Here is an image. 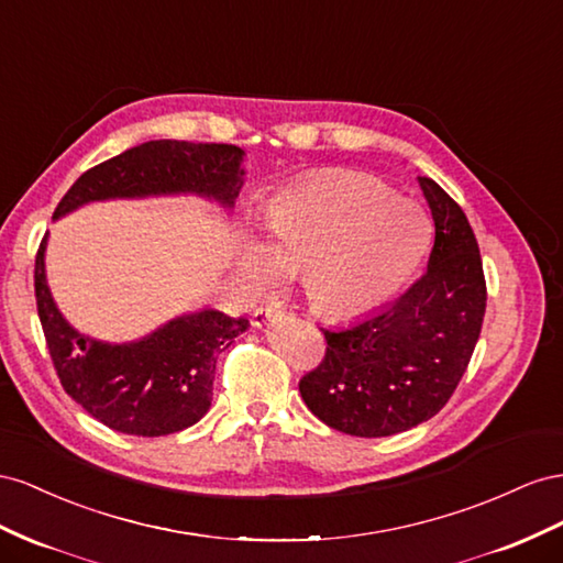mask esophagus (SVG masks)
Returning a JSON list of instances; mask_svg holds the SVG:
<instances>
[{"label": "esophagus", "mask_w": 563, "mask_h": 563, "mask_svg": "<svg viewBox=\"0 0 563 563\" xmlns=\"http://www.w3.org/2000/svg\"><path fill=\"white\" fill-rule=\"evenodd\" d=\"M283 313V309L280 307H276V303H262V307H256L254 309V313H252V323L256 325V328H262V325H266V320H271V318H278Z\"/></svg>", "instance_id": "esophagus-1"}]
</instances>
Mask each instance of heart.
<instances>
[{
  "label": "heart",
  "mask_w": 563,
  "mask_h": 563,
  "mask_svg": "<svg viewBox=\"0 0 563 563\" xmlns=\"http://www.w3.org/2000/svg\"><path fill=\"white\" fill-rule=\"evenodd\" d=\"M262 245L240 254V283L262 292L297 276L311 307L353 318L394 297L429 247V221L410 200L371 176L320 174L273 198Z\"/></svg>",
  "instance_id": "obj_1"
}]
</instances>
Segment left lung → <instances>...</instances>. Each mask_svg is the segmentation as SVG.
Returning a JSON list of instances; mask_svg holds the SVG:
<instances>
[{
	"label": "left lung",
	"mask_w": 563,
	"mask_h": 563,
	"mask_svg": "<svg viewBox=\"0 0 563 563\" xmlns=\"http://www.w3.org/2000/svg\"><path fill=\"white\" fill-rule=\"evenodd\" d=\"M433 217L427 273L389 307L346 328H320L325 356L299 379L303 404L328 427L377 439L437 415L467 371L486 313V276L462 207L429 176Z\"/></svg>",
	"instance_id": "1"
}]
</instances>
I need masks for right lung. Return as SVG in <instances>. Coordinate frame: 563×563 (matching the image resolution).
I'll return each mask as SVG.
<instances>
[{"mask_svg": "<svg viewBox=\"0 0 563 563\" xmlns=\"http://www.w3.org/2000/svg\"><path fill=\"white\" fill-rule=\"evenodd\" d=\"M243 151L231 143L148 141L87 169L58 202L54 219L106 198L200 192L231 207L240 190ZM42 238L35 256V299L46 349L60 387L91 417L130 437H167L202 420L212 404L217 353L247 318L200 311L172 320L134 344L110 346L77 334L49 295Z\"/></svg>", "mask_w": 563, "mask_h": 563, "instance_id": "add662e5", "label": "right lung"}]
</instances>
